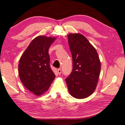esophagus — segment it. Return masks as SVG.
<instances>
[{"mask_svg": "<svg viewBox=\"0 0 125 125\" xmlns=\"http://www.w3.org/2000/svg\"><path fill=\"white\" fill-rule=\"evenodd\" d=\"M61 73H62V70H61V69H58L57 70V73H58V75H61Z\"/></svg>", "mask_w": 125, "mask_h": 125, "instance_id": "34e87169", "label": "esophagus"}]
</instances>
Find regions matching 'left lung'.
Returning <instances> with one entry per match:
<instances>
[{
  "label": "left lung",
  "mask_w": 125,
  "mask_h": 125,
  "mask_svg": "<svg viewBox=\"0 0 125 125\" xmlns=\"http://www.w3.org/2000/svg\"><path fill=\"white\" fill-rule=\"evenodd\" d=\"M68 38L73 69L65 81L70 94L77 99H83L92 94L96 88L100 61L96 50L84 35L70 33Z\"/></svg>",
  "instance_id": "left-lung-1"
}]
</instances>
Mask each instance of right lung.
I'll return each instance as SVG.
<instances>
[{"label":"right lung","instance_id":"right-lung-1","mask_svg":"<svg viewBox=\"0 0 125 125\" xmlns=\"http://www.w3.org/2000/svg\"><path fill=\"white\" fill-rule=\"evenodd\" d=\"M55 39V37H36L20 58L18 70L20 81L38 96L47 91L55 78L50 67L48 54L49 47Z\"/></svg>","mask_w":125,"mask_h":125}]
</instances>
